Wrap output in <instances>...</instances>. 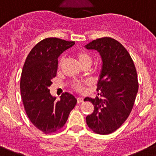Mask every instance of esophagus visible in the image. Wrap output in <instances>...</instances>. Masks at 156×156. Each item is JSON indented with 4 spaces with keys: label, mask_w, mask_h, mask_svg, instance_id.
<instances>
[{
    "label": "esophagus",
    "mask_w": 156,
    "mask_h": 156,
    "mask_svg": "<svg viewBox=\"0 0 156 156\" xmlns=\"http://www.w3.org/2000/svg\"><path fill=\"white\" fill-rule=\"evenodd\" d=\"M76 100H77L78 104H80V103H82L83 101V98H81V97L77 98H76Z\"/></svg>",
    "instance_id": "obj_1"
}]
</instances>
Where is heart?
Masks as SVG:
<instances>
[{"instance_id": "obj_1", "label": "heart", "mask_w": 156, "mask_h": 156, "mask_svg": "<svg viewBox=\"0 0 156 156\" xmlns=\"http://www.w3.org/2000/svg\"><path fill=\"white\" fill-rule=\"evenodd\" d=\"M76 57H77L79 62L81 65H84V64H89L91 65V60H92V58H91V55H90L89 52H86V51L81 50L79 51V52H76ZM63 57H62L59 60V67L61 66L62 63L63 62ZM89 83V81H84V82H75L73 84V88L76 91H83L84 90V85Z\"/></svg>"}]
</instances>
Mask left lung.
I'll return each mask as SVG.
<instances>
[{
    "mask_svg": "<svg viewBox=\"0 0 156 156\" xmlns=\"http://www.w3.org/2000/svg\"><path fill=\"white\" fill-rule=\"evenodd\" d=\"M85 47L97 50L102 59L97 88L101 98L84 99L94 105L86 123L97 134H111L125 122L132 110L138 91L137 70L128 51L115 39L99 38Z\"/></svg>",
    "mask_w": 156,
    "mask_h": 156,
    "instance_id": "1",
    "label": "left lung"
}]
</instances>
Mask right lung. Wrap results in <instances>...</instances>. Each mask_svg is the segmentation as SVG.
Returning a JSON list of instances; mask_svg holds the SVG:
<instances>
[{"mask_svg": "<svg viewBox=\"0 0 156 156\" xmlns=\"http://www.w3.org/2000/svg\"><path fill=\"white\" fill-rule=\"evenodd\" d=\"M74 44L73 41L46 38L34 46L24 64L20 81L24 107L32 124L45 134L55 132L65 126L77 102L68 92L56 101L49 89L57 73L58 58Z\"/></svg>", "mask_w": 156, "mask_h": 156, "instance_id": "1", "label": "right lung"}]
</instances>
